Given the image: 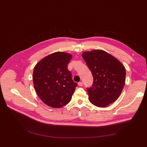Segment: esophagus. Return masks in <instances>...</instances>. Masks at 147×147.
<instances>
[{"mask_svg": "<svg viewBox=\"0 0 147 147\" xmlns=\"http://www.w3.org/2000/svg\"><path fill=\"white\" fill-rule=\"evenodd\" d=\"M78 85L80 86H83V83L82 82H80L78 83Z\"/></svg>", "mask_w": 147, "mask_h": 147, "instance_id": "obj_1", "label": "esophagus"}]
</instances>
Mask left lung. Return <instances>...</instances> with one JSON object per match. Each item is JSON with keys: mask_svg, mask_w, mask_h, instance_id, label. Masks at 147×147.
I'll return each instance as SVG.
<instances>
[{"mask_svg": "<svg viewBox=\"0 0 147 147\" xmlns=\"http://www.w3.org/2000/svg\"><path fill=\"white\" fill-rule=\"evenodd\" d=\"M82 57L93 76L86 90L91 103L104 107L116 100L125 84L126 69L113 56L103 50L84 52Z\"/></svg>", "mask_w": 147, "mask_h": 147, "instance_id": "left-lung-1", "label": "left lung"}]
</instances>
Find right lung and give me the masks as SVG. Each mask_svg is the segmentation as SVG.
Listing matches in <instances>:
<instances>
[{"mask_svg":"<svg viewBox=\"0 0 147 147\" xmlns=\"http://www.w3.org/2000/svg\"><path fill=\"white\" fill-rule=\"evenodd\" d=\"M72 55L56 52L44 57L35 65L34 86L37 95L47 105L60 108L72 99L77 83L72 79L67 65Z\"/></svg>","mask_w":147,"mask_h":147,"instance_id":"add662e5","label":"right lung"}]
</instances>
